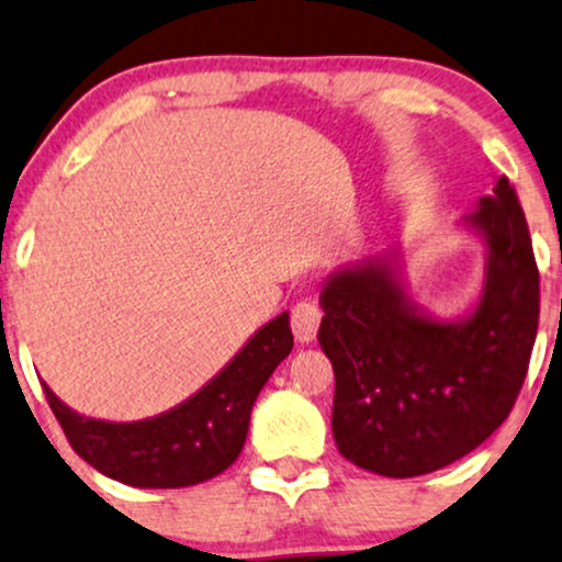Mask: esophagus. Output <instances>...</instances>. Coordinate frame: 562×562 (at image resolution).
I'll use <instances>...</instances> for the list:
<instances>
[{"label":"esophagus","mask_w":562,"mask_h":562,"mask_svg":"<svg viewBox=\"0 0 562 562\" xmlns=\"http://www.w3.org/2000/svg\"><path fill=\"white\" fill-rule=\"evenodd\" d=\"M290 324H293V334L297 342H314L318 324H322V308L311 301H301L293 308Z\"/></svg>","instance_id":"34e87169"}]
</instances>
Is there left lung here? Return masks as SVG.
<instances>
[{"mask_svg":"<svg viewBox=\"0 0 562 562\" xmlns=\"http://www.w3.org/2000/svg\"><path fill=\"white\" fill-rule=\"evenodd\" d=\"M485 246L477 301L440 318L409 295L402 248L337 267L318 345L334 368L331 432L360 470L417 477L467 457L521 392L539 322V272L506 176L459 223Z\"/></svg>","mask_w":562,"mask_h":562,"instance_id":"8db88e82","label":"left lung"}]
</instances>
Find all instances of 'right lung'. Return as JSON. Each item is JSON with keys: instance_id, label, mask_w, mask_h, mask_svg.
I'll return each mask as SVG.
<instances>
[{"instance_id": "1", "label": "right lung", "mask_w": 562, "mask_h": 562, "mask_svg": "<svg viewBox=\"0 0 562 562\" xmlns=\"http://www.w3.org/2000/svg\"><path fill=\"white\" fill-rule=\"evenodd\" d=\"M290 350V314L282 311L196 394L137 423L85 417L46 383L44 392L72 449L105 477L132 487H189L217 477L238 459L254 402Z\"/></svg>"}]
</instances>
